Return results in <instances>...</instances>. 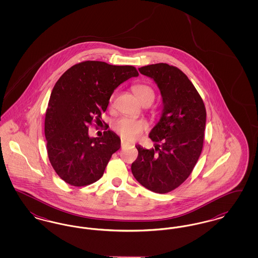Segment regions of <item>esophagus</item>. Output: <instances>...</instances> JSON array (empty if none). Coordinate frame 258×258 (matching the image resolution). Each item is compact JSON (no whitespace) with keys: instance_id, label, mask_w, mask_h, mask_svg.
Segmentation results:
<instances>
[{"instance_id":"obj_1","label":"esophagus","mask_w":258,"mask_h":258,"mask_svg":"<svg viewBox=\"0 0 258 258\" xmlns=\"http://www.w3.org/2000/svg\"><path fill=\"white\" fill-rule=\"evenodd\" d=\"M127 146H130V144H128L127 142H125V141L122 140V142H121V147H122V149H123V148L127 147Z\"/></svg>"}]
</instances>
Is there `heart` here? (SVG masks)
Listing matches in <instances>:
<instances>
[{
    "label": "heart",
    "mask_w": 258,
    "mask_h": 258,
    "mask_svg": "<svg viewBox=\"0 0 258 258\" xmlns=\"http://www.w3.org/2000/svg\"><path fill=\"white\" fill-rule=\"evenodd\" d=\"M132 90L142 104L145 102H152L155 98L154 89L148 84H136L133 86ZM147 127L148 124L145 121L128 117L119 118L112 123L113 131L123 139L130 141L135 140L144 131L147 130Z\"/></svg>",
    "instance_id": "1"
}]
</instances>
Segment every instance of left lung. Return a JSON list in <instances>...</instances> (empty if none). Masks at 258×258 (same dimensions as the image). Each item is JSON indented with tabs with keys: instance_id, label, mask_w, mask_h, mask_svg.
<instances>
[{
	"instance_id": "1",
	"label": "left lung",
	"mask_w": 258,
	"mask_h": 258,
	"mask_svg": "<svg viewBox=\"0 0 258 258\" xmlns=\"http://www.w3.org/2000/svg\"><path fill=\"white\" fill-rule=\"evenodd\" d=\"M139 72L158 84L163 110L149 135L157 145L150 150L136 146L138 157L132 172L149 190L167 194L183 184L197 164L203 148L206 108L196 87L178 68L160 62Z\"/></svg>"
}]
</instances>
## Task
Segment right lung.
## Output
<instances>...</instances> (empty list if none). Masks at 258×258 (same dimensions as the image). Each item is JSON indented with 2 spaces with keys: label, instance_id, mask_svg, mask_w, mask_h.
<instances>
[{
  "label": "right lung",
  "instance_id": "right-lung-1",
  "mask_svg": "<svg viewBox=\"0 0 258 258\" xmlns=\"http://www.w3.org/2000/svg\"><path fill=\"white\" fill-rule=\"evenodd\" d=\"M135 76L138 72L133 66L85 61L73 66L56 82L44 134L50 163L66 183L84 186L102 177L112 155L121 147V139L110 130L91 138L89 126L98 125L114 90Z\"/></svg>",
  "mask_w": 258,
  "mask_h": 258
}]
</instances>
